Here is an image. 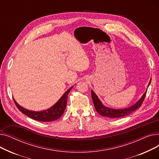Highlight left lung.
<instances>
[{
    "instance_id": "obj_1",
    "label": "left lung",
    "mask_w": 159,
    "mask_h": 159,
    "mask_svg": "<svg viewBox=\"0 0 159 159\" xmlns=\"http://www.w3.org/2000/svg\"><path fill=\"white\" fill-rule=\"evenodd\" d=\"M151 80H152L150 79L148 87L150 84V83H151ZM146 92L147 90L143 94V97H142L134 105L127 108H124V109L119 110L112 109V108L107 107L103 105L93 90H91V97H92L95 110L100 115H101L103 116H106L107 118H120L126 115H128L129 114L135 111L136 110L138 109V108H139L141 104H143V102L144 101V98L146 95Z\"/></svg>"
}]
</instances>
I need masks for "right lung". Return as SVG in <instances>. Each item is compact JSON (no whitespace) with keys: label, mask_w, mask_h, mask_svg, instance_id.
Segmentation results:
<instances>
[{"label":"right lung","mask_w":159,"mask_h":159,"mask_svg":"<svg viewBox=\"0 0 159 159\" xmlns=\"http://www.w3.org/2000/svg\"><path fill=\"white\" fill-rule=\"evenodd\" d=\"M73 86L71 87L69 89L67 90L64 93V94L61 97V98L58 100V102H57L53 106H52L51 107L49 108V109L46 110L44 111H34L28 110L20 106L15 101V100L14 98L13 101L16 106L17 107L19 111H20L22 113H23L26 116H29L30 118L38 121L51 122L59 119L63 115L66 107L67 101H68V95L70 92Z\"/></svg>","instance_id":"1"}]
</instances>
